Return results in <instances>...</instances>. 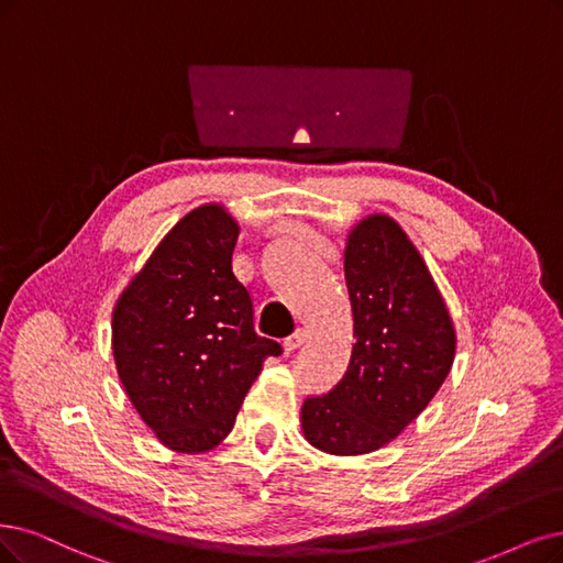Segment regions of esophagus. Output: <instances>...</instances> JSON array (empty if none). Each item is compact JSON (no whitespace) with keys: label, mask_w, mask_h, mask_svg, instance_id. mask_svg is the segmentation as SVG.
Instances as JSON below:
<instances>
[{"label":"esophagus","mask_w":563,"mask_h":563,"mask_svg":"<svg viewBox=\"0 0 563 563\" xmlns=\"http://www.w3.org/2000/svg\"><path fill=\"white\" fill-rule=\"evenodd\" d=\"M306 339H308V331L303 329V327H299L297 331H295V334H289L287 339H285V350L287 352H292V350H297V347H301L303 343H306Z\"/></svg>","instance_id":"esophagus-1"}]
</instances>
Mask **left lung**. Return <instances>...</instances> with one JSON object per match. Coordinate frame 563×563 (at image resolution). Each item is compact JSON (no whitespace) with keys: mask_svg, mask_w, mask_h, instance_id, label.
<instances>
[{"mask_svg":"<svg viewBox=\"0 0 563 563\" xmlns=\"http://www.w3.org/2000/svg\"><path fill=\"white\" fill-rule=\"evenodd\" d=\"M345 285L357 343L343 378L301 408L308 443L343 456L387 445L418 418L448 378L456 341L427 264L391 218L352 229Z\"/></svg>","mask_w":563,"mask_h":563,"instance_id":"1","label":"left lung"}]
</instances>
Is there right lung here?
I'll list each match as a JSON object with an SVG mask.
<instances>
[{"label":"right lung","mask_w":563,"mask_h":563,"mask_svg":"<svg viewBox=\"0 0 563 563\" xmlns=\"http://www.w3.org/2000/svg\"><path fill=\"white\" fill-rule=\"evenodd\" d=\"M239 224L218 203L187 213L113 310V357L124 391L157 439L206 452L232 431L250 385L278 341L255 331L232 255Z\"/></svg>","instance_id":"right-lung-1"}]
</instances>
